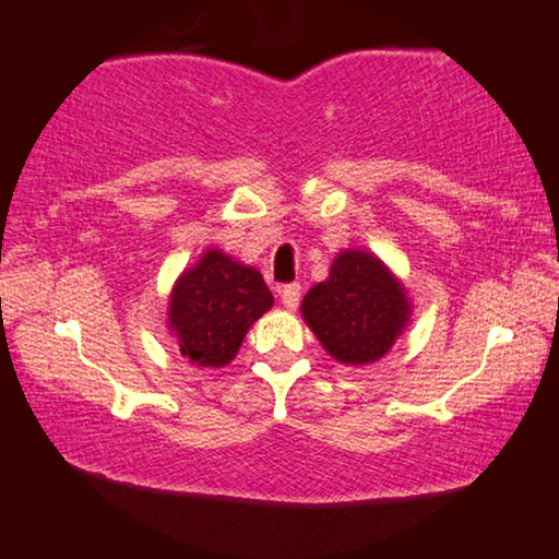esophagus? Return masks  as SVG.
Here are the masks:
<instances>
[{
	"instance_id": "obj_1",
	"label": "esophagus",
	"mask_w": 559,
	"mask_h": 559,
	"mask_svg": "<svg viewBox=\"0 0 559 559\" xmlns=\"http://www.w3.org/2000/svg\"><path fill=\"white\" fill-rule=\"evenodd\" d=\"M298 298H301V286H298V283H288V286L281 288V301L288 311H296Z\"/></svg>"
}]
</instances>
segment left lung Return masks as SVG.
Wrapping results in <instances>:
<instances>
[{
  "label": "left lung",
  "instance_id": "left-lung-1",
  "mask_svg": "<svg viewBox=\"0 0 559 559\" xmlns=\"http://www.w3.org/2000/svg\"><path fill=\"white\" fill-rule=\"evenodd\" d=\"M301 313L333 359L348 366L379 361L409 323L412 304L373 253L344 251L329 278L308 290Z\"/></svg>",
  "mask_w": 559,
  "mask_h": 559
}]
</instances>
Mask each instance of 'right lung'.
<instances>
[{
	"instance_id": "obj_1",
	"label": "right lung",
	"mask_w": 559,
	"mask_h": 559,
	"mask_svg": "<svg viewBox=\"0 0 559 559\" xmlns=\"http://www.w3.org/2000/svg\"><path fill=\"white\" fill-rule=\"evenodd\" d=\"M271 306L261 273L211 248L175 281L168 323L190 364L221 369L236 359L248 329Z\"/></svg>"
}]
</instances>
